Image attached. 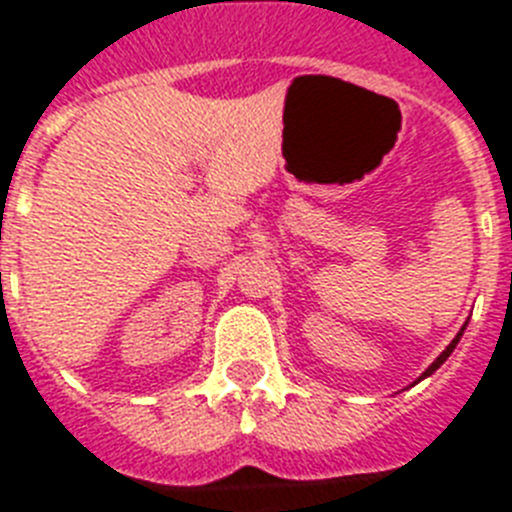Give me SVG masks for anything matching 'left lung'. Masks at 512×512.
I'll use <instances>...</instances> for the list:
<instances>
[{
    "instance_id": "1",
    "label": "left lung",
    "mask_w": 512,
    "mask_h": 512,
    "mask_svg": "<svg viewBox=\"0 0 512 512\" xmlns=\"http://www.w3.org/2000/svg\"><path fill=\"white\" fill-rule=\"evenodd\" d=\"M461 335H464V327H461V332H459V335L453 337V342H451V345H448V348H446V350H443V353H441V355H438V358H435V361H433V366H430V368H428V371L422 373L420 379H425V376H430V373H433V371H438V368H441V366H443V363H446V358H448V355H451V353H453V348H456V342H459V340H461Z\"/></svg>"
}]
</instances>
